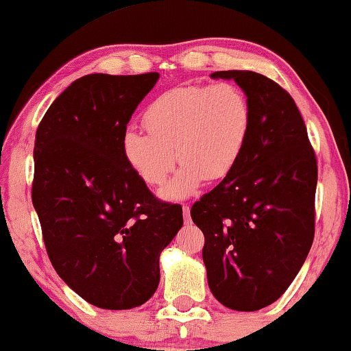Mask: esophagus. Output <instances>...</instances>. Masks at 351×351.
Instances as JSON below:
<instances>
[{"instance_id":"esophagus-1","label":"esophagus","mask_w":351,"mask_h":351,"mask_svg":"<svg viewBox=\"0 0 351 351\" xmlns=\"http://www.w3.org/2000/svg\"><path fill=\"white\" fill-rule=\"evenodd\" d=\"M182 211H184L185 223H190V205H184L182 206Z\"/></svg>"}]
</instances>
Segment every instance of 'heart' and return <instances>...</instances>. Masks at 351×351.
Listing matches in <instances>:
<instances>
[{
    "label": "heart",
    "mask_w": 351,
    "mask_h": 351,
    "mask_svg": "<svg viewBox=\"0 0 351 351\" xmlns=\"http://www.w3.org/2000/svg\"><path fill=\"white\" fill-rule=\"evenodd\" d=\"M143 125L148 133L125 130V159L151 187L166 182L179 159L182 167L164 195L182 198L203 179L219 180L232 171L247 143L252 109L234 83L180 86L149 104Z\"/></svg>",
    "instance_id": "heart-1"
}]
</instances>
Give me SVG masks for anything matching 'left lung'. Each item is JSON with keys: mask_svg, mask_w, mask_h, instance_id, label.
Wrapping results in <instances>:
<instances>
[{"mask_svg": "<svg viewBox=\"0 0 351 351\" xmlns=\"http://www.w3.org/2000/svg\"><path fill=\"white\" fill-rule=\"evenodd\" d=\"M247 96L252 127L232 171L193 203L213 296L257 311L287 291L314 241L317 159L287 89L254 71H216Z\"/></svg>", "mask_w": 351, "mask_h": 351, "instance_id": "left-lung-1", "label": "left lung"}]
</instances>
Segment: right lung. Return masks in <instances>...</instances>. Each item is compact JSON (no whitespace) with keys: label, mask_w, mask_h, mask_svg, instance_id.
Listing matches in <instances>:
<instances>
[{"label":"right lung","mask_w":351,"mask_h":351,"mask_svg":"<svg viewBox=\"0 0 351 351\" xmlns=\"http://www.w3.org/2000/svg\"><path fill=\"white\" fill-rule=\"evenodd\" d=\"M158 73L80 77L38 123L32 203L56 274L102 309H132L154 295L159 255L184 224L130 166L122 138Z\"/></svg>","instance_id":"right-lung-1"}]
</instances>
